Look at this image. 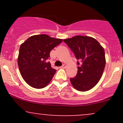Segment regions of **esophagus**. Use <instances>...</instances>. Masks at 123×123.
<instances>
[{
  "label": "esophagus",
  "mask_w": 123,
  "mask_h": 123,
  "mask_svg": "<svg viewBox=\"0 0 123 123\" xmlns=\"http://www.w3.org/2000/svg\"><path fill=\"white\" fill-rule=\"evenodd\" d=\"M62 68H63V69H65L66 68V65H65V64H63L62 66H61Z\"/></svg>",
  "instance_id": "34e87169"
}]
</instances>
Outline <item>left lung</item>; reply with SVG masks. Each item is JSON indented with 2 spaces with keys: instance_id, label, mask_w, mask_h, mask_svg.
I'll list each match as a JSON object with an SVG mask.
<instances>
[{
  "instance_id": "1",
  "label": "left lung",
  "mask_w": 123,
  "mask_h": 123,
  "mask_svg": "<svg viewBox=\"0 0 123 123\" xmlns=\"http://www.w3.org/2000/svg\"><path fill=\"white\" fill-rule=\"evenodd\" d=\"M63 42L74 53L77 62V73L70 78L72 85L79 91H87L95 87L104 73L106 64L105 50L95 39L77 35Z\"/></svg>"
}]
</instances>
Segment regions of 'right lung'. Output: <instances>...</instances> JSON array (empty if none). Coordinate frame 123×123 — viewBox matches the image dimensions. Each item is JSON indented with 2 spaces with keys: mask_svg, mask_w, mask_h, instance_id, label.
<instances>
[{
  "mask_svg": "<svg viewBox=\"0 0 123 123\" xmlns=\"http://www.w3.org/2000/svg\"><path fill=\"white\" fill-rule=\"evenodd\" d=\"M62 40L42 34L31 36L21 44L18 57V68L28 85L35 88H43L51 81L56 70L47 60L51 51Z\"/></svg>",
  "mask_w": 123,
  "mask_h": 123,
  "instance_id": "add662e5",
  "label": "right lung"
}]
</instances>
